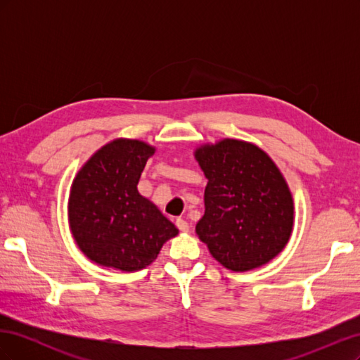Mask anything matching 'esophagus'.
Returning <instances> with one entry per match:
<instances>
[{"label": "esophagus", "instance_id": "obj_1", "mask_svg": "<svg viewBox=\"0 0 360 360\" xmlns=\"http://www.w3.org/2000/svg\"><path fill=\"white\" fill-rule=\"evenodd\" d=\"M176 225H177V228H179V230H180L181 233H188V231H189V224H188L186 221L177 219V221H176Z\"/></svg>", "mask_w": 360, "mask_h": 360}]
</instances>
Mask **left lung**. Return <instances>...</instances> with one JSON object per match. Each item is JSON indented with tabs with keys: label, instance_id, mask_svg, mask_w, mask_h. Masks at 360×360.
<instances>
[{
	"label": "left lung",
	"instance_id": "left-lung-1",
	"mask_svg": "<svg viewBox=\"0 0 360 360\" xmlns=\"http://www.w3.org/2000/svg\"><path fill=\"white\" fill-rule=\"evenodd\" d=\"M207 179L195 226L212 257L231 271L267 264L287 246L294 201L276 163L254 143L222 138L193 150Z\"/></svg>",
	"mask_w": 360,
	"mask_h": 360
}]
</instances>
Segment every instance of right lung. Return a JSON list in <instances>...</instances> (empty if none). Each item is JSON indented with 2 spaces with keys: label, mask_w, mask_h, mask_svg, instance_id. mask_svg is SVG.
Wrapping results in <instances>:
<instances>
[{
  "label": "right lung",
  "mask_w": 360,
  "mask_h": 360,
  "mask_svg": "<svg viewBox=\"0 0 360 360\" xmlns=\"http://www.w3.org/2000/svg\"><path fill=\"white\" fill-rule=\"evenodd\" d=\"M156 147L117 138L93 153L72 181L68 221L81 252L93 263L138 271L156 259L179 230L156 204L138 192V181Z\"/></svg>",
  "instance_id": "1"
}]
</instances>
